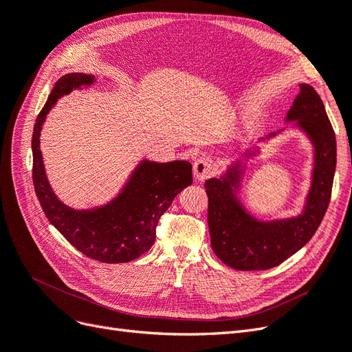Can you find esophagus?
I'll use <instances>...</instances> for the list:
<instances>
[{
	"label": "esophagus",
	"instance_id": "obj_1",
	"mask_svg": "<svg viewBox=\"0 0 352 352\" xmlns=\"http://www.w3.org/2000/svg\"><path fill=\"white\" fill-rule=\"evenodd\" d=\"M212 172V166H211V160L208 157H199L197 162L194 163V177L198 182H202L206 180Z\"/></svg>",
	"mask_w": 352,
	"mask_h": 352
}]
</instances>
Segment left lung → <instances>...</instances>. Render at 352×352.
<instances>
[{
	"label": "left lung",
	"instance_id": "obj_1",
	"mask_svg": "<svg viewBox=\"0 0 352 352\" xmlns=\"http://www.w3.org/2000/svg\"><path fill=\"white\" fill-rule=\"evenodd\" d=\"M285 127L250 142L225 170L208 179V228L211 248L229 267L242 272L276 267L313 238L327 210L336 168V138L323 101L308 83L300 85L294 105L285 117ZM295 129L312 145V182L296 217L260 219L244 206L241 188L248 162L280 133Z\"/></svg>",
	"mask_w": 352,
	"mask_h": 352
}]
</instances>
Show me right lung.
<instances>
[{
  "mask_svg": "<svg viewBox=\"0 0 352 352\" xmlns=\"http://www.w3.org/2000/svg\"><path fill=\"white\" fill-rule=\"evenodd\" d=\"M97 76L67 73L56 82L36 117L32 135L34 186L47 219L74 248L101 263H129L153 247L158 219L180 190L192 184V164L185 160L158 163L142 158L114 198L91 208L66 206L52 190L41 153V131L60 98L89 89Z\"/></svg>",
  "mask_w": 352,
  "mask_h": 352,
  "instance_id": "right-lung-1",
  "label": "right lung"
}]
</instances>
